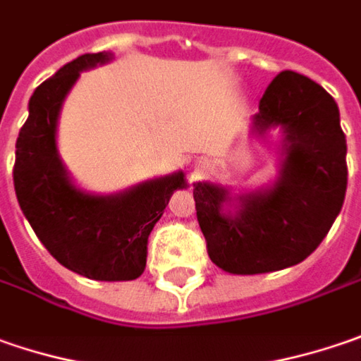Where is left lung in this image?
<instances>
[{
	"mask_svg": "<svg viewBox=\"0 0 361 361\" xmlns=\"http://www.w3.org/2000/svg\"><path fill=\"white\" fill-rule=\"evenodd\" d=\"M273 127L285 137L281 173L269 190L238 196V210L230 214L226 188L194 183L208 255L226 273H271L305 260L343 206L348 145L331 94L303 74L279 72L252 118L257 133Z\"/></svg>",
	"mask_w": 361,
	"mask_h": 361,
	"instance_id": "left-lung-1",
	"label": "left lung"
}]
</instances>
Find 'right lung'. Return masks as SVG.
<instances>
[{
	"label": "right lung",
	"instance_id": "1",
	"mask_svg": "<svg viewBox=\"0 0 361 361\" xmlns=\"http://www.w3.org/2000/svg\"><path fill=\"white\" fill-rule=\"evenodd\" d=\"M111 52L78 56L44 80L16 141L13 188L39 243L62 267L94 281H133L147 262V238L171 194L185 188L183 171L139 183L115 196H92L68 178L56 149L62 102L80 72Z\"/></svg>",
	"mask_w": 361,
	"mask_h": 361
}]
</instances>
